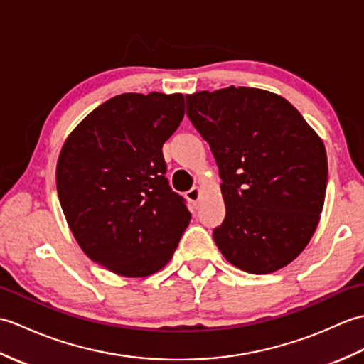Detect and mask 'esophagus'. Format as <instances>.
Listing matches in <instances>:
<instances>
[{
  "instance_id": "esophagus-1",
  "label": "esophagus",
  "mask_w": 364,
  "mask_h": 364,
  "mask_svg": "<svg viewBox=\"0 0 364 364\" xmlns=\"http://www.w3.org/2000/svg\"><path fill=\"white\" fill-rule=\"evenodd\" d=\"M186 198L189 200L191 203H197L198 202V198H200V188H192V189H189L188 192H186Z\"/></svg>"
}]
</instances>
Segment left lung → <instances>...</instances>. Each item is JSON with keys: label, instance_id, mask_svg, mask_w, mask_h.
<instances>
[{"label": "left lung", "instance_id": "left-lung-1", "mask_svg": "<svg viewBox=\"0 0 364 364\" xmlns=\"http://www.w3.org/2000/svg\"><path fill=\"white\" fill-rule=\"evenodd\" d=\"M188 117L218 162L227 214L213 237L231 264L270 274L314 235L327 189L321 137L288 100L235 87L186 95Z\"/></svg>", "mask_w": 364, "mask_h": 364}]
</instances>
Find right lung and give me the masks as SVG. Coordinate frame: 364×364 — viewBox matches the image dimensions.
<instances>
[{
  "label": "right lung",
  "mask_w": 364,
  "mask_h": 364,
  "mask_svg": "<svg viewBox=\"0 0 364 364\" xmlns=\"http://www.w3.org/2000/svg\"><path fill=\"white\" fill-rule=\"evenodd\" d=\"M183 117L181 94H122L92 111L60 150L56 186L68 227L111 272H158L189 225L186 200L170 188L162 156Z\"/></svg>",
  "instance_id": "obj_1"
}]
</instances>
